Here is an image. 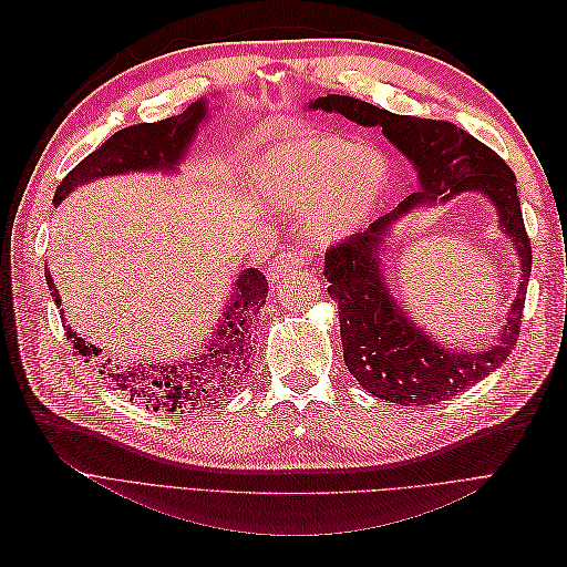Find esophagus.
<instances>
[{"label": "esophagus", "instance_id": "esophagus-1", "mask_svg": "<svg viewBox=\"0 0 567 567\" xmlns=\"http://www.w3.org/2000/svg\"><path fill=\"white\" fill-rule=\"evenodd\" d=\"M307 257H310V255H307L302 248H284V252H279L277 260H274L271 267H269L271 279H277V277H281V274H288V271H296V269L305 267Z\"/></svg>", "mask_w": 567, "mask_h": 567}]
</instances>
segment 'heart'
<instances>
[{
    "label": "heart",
    "mask_w": 567,
    "mask_h": 567,
    "mask_svg": "<svg viewBox=\"0 0 567 567\" xmlns=\"http://www.w3.org/2000/svg\"><path fill=\"white\" fill-rule=\"evenodd\" d=\"M244 182L257 200L302 208L307 236L326 246L369 219L388 186V161L342 136L310 134L255 156Z\"/></svg>",
    "instance_id": "1"
}]
</instances>
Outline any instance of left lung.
<instances>
[{"label": "left lung", "mask_w": 567, "mask_h": 567, "mask_svg": "<svg viewBox=\"0 0 567 567\" xmlns=\"http://www.w3.org/2000/svg\"><path fill=\"white\" fill-rule=\"evenodd\" d=\"M310 109L340 113L362 127H381L388 140L416 165L421 192L379 217L369 229L326 250L323 277L338 302L342 357L359 385L375 398L423 406L447 402L454 394L499 369L520 336L532 246L525 231L513 169L473 134L450 120L398 115L352 96L326 94ZM463 190L485 193L501 213V226L522 257V288L497 346L485 353L440 349L411 322L389 296L382 279L380 246L389 227L409 209L449 199Z\"/></svg>", "instance_id": "8db88e82"}]
</instances>
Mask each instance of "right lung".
Returning <instances> with one entry per match:
<instances>
[{"label": "right lung", "mask_w": 567, "mask_h": 567, "mask_svg": "<svg viewBox=\"0 0 567 567\" xmlns=\"http://www.w3.org/2000/svg\"><path fill=\"white\" fill-rule=\"evenodd\" d=\"M208 106L196 101L184 113L165 117L161 123H140L115 132L87 158L80 161L71 173L63 177L54 194L59 205L78 186L123 173H175L184 158L186 146L192 144L198 125L205 120ZM47 286L51 298L61 305L54 279L47 271ZM267 277L260 269H244L234 284V296L227 300V310L221 312L213 338L200 354H192L186 362L175 364H144L132 369H109L104 364L106 379L115 390H125L130 400H140L153 411H196L219 398L236 373H241L250 359V338L255 329V317L267 298ZM63 317V315H61ZM65 336L73 338V348L82 357H99V348L82 340L71 329Z\"/></svg>", "instance_id": "obj_1"}]
</instances>
